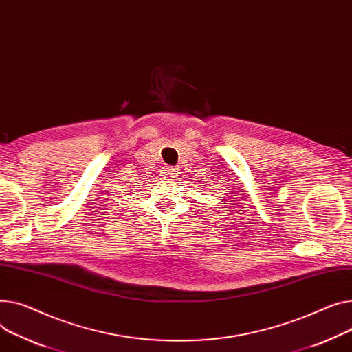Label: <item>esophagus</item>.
<instances>
[{"label":"esophagus","instance_id":"34e87169","mask_svg":"<svg viewBox=\"0 0 352 352\" xmlns=\"http://www.w3.org/2000/svg\"><path fill=\"white\" fill-rule=\"evenodd\" d=\"M164 177L166 178H174V177H177V170L174 168V167H167L166 170H164V174H162Z\"/></svg>","mask_w":352,"mask_h":352}]
</instances>
